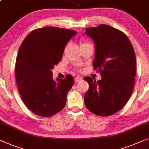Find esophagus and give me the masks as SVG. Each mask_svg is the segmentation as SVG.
<instances>
[{"label":"esophagus","mask_w":149,"mask_h":149,"mask_svg":"<svg viewBox=\"0 0 149 149\" xmlns=\"http://www.w3.org/2000/svg\"><path fill=\"white\" fill-rule=\"evenodd\" d=\"M82 81V78H81V77H76L74 79L75 82H81Z\"/></svg>","instance_id":"esophagus-1"}]
</instances>
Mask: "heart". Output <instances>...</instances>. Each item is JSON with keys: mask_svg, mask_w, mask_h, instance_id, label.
Wrapping results in <instances>:
<instances>
[{"mask_svg": "<svg viewBox=\"0 0 149 149\" xmlns=\"http://www.w3.org/2000/svg\"><path fill=\"white\" fill-rule=\"evenodd\" d=\"M86 42H84V41H82V42H81V45H84V44H86Z\"/></svg>", "mask_w": 149, "mask_h": 149, "instance_id": "1", "label": "heart"}]
</instances>
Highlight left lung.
Here are the masks:
<instances>
[{
    "instance_id": "1",
    "label": "left lung",
    "mask_w": 149,
    "mask_h": 149,
    "mask_svg": "<svg viewBox=\"0 0 149 149\" xmlns=\"http://www.w3.org/2000/svg\"><path fill=\"white\" fill-rule=\"evenodd\" d=\"M95 44L94 69L102 79L84 77L89 88L84 104L89 111L100 116L116 113L123 108L133 91L136 57L131 42L120 30L106 24L86 29Z\"/></svg>"
}]
</instances>
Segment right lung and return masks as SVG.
I'll list each match as a JSON object with an SVG mask.
<instances>
[{"instance_id":"right-lung-1","label":"right lung","mask_w":149,"mask_h":149,"mask_svg":"<svg viewBox=\"0 0 149 149\" xmlns=\"http://www.w3.org/2000/svg\"><path fill=\"white\" fill-rule=\"evenodd\" d=\"M77 32L46 26L31 31L19 48L15 77L24 104L42 117L51 116L65 107L74 78L52 79L51 70L61 61L68 41Z\"/></svg>"}]
</instances>
